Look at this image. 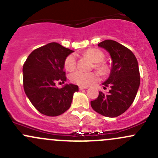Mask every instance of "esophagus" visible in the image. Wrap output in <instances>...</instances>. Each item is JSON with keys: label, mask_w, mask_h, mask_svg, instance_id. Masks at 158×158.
Here are the masks:
<instances>
[{"label": "esophagus", "mask_w": 158, "mask_h": 158, "mask_svg": "<svg viewBox=\"0 0 158 158\" xmlns=\"http://www.w3.org/2000/svg\"><path fill=\"white\" fill-rule=\"evenodd\" d=\"M88 89V87L87 86H79V89H80V90H82V89Z\"/></svg>", "instance_id": "obj_1"}]
</instances>
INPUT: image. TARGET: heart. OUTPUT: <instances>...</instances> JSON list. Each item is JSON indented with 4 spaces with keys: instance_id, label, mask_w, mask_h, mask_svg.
Instances as JSON below:
<instances>
[{
    "instance_id": "obj_1",
    "label": "heart",
    "mask_w": 158,
    "mask_h": 158,
    "mask_svg": "<svg viewBox=\"0 0 158 158\" xmlns=\"http://www.w3.org/2000/svg\"><path fill=\"white\" fill-rule=\"evenodd\" d=\"M87 55L94 63H95V67L99 70L101 73H104L106 70V67L104 64L101 63L104 60L105 55L101 50L97 49H89L85 52ZM76 55L75 53H71L67 56L64 62V66L66 70L71 71L76 66ZM98 75L93 72H84L82 70H76V72L70 75V80L77 85L81 86H88L93 82L98 80Z\"/></svg>"
}]
</instances>
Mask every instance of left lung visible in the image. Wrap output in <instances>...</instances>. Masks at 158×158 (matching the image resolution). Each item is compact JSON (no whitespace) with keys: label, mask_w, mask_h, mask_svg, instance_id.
I'll return each mask as SVG.
<instances>
[{"label":"left lung","mask_w":158,"mask_h":158,"mask_svg":"<svg viewBox=\"0 0 158 158\" xmlns=\"http://www.w3.org/2000/svg\"><path fill=\"white\" fill-rule=\"evenodd\" d=\"M109 52L111 69L109 77L102 83L110 87L107 93L99 92L91 106L98 114L114 118L123 114L135 100L140 85L138 60L133 52L116 41L106 40L98 44Z\"/></svg>","instance_id":"8db88e82"}]
</instances>
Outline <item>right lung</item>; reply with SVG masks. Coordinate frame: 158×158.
Listing matches in <instances>:
<instances>
[{
  "label": "right lung",
  "instance_id": "1",
  "mask_svg": "<svg viewBox=\"0 0 158 158\" xmlns=\"http://www.w3.org/2000/svg\"><path fill=\"white\" fill-rule=\"evenodd\" d=\"M73 52L57 43H50L34 49L23 64L24 92L41 114L53 117L64 113L71 106L73 94L79 91L78 85L73 84H66L61 89L56 86L57 81L66 80L64 62Z\"/></svg>",
  "mask_w": 158,
  "mask_h": 158
}]
</instances>
